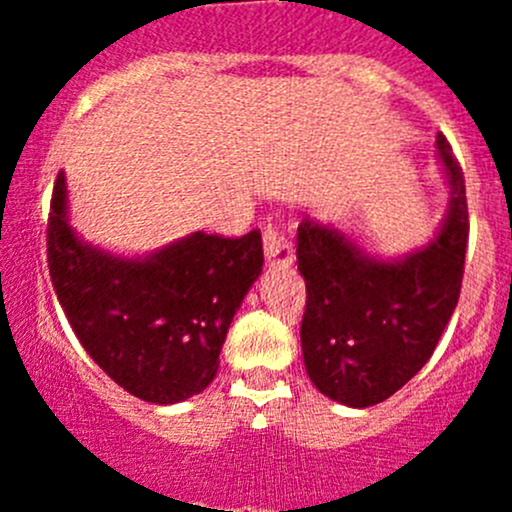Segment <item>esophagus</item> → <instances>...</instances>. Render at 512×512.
Masks as SVG:
<instances>
[{
    "mask_svg": "<svg viewBox=\"0 0 512 512\" xmlns=\"http://www.w3.org/2000/svg\"><path fill=\"white\" fill-rule=\"evenodd\" d=\"M262 242H265V257L270 265H277V267L292 265L294 260L292 245H289V240L280 230H277V227L272 225L267 227L265 235H262Z\"/></svg>",
    "mask_w": 512,
    "mask_h": 512,
    "instance_id": "esophagus-1",
    "label": "esophagus"
}]
</instances>
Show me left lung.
Returning a JSON list of instances; mask_svg holds the SVG:
<instances>
[{"instance_id":"1","label":"left lung","mask_w":512,"mask_h":512,"mask_svg":"<svg viewBox=\"0 0 512 512\" xmlns=\"http://www.w3.org/2000/svg\"><path fill=\"white\" fill-rule=\"evenodd\" d=\"M438 158L451 210L426 250L376 262L327 225L297 227V270L307 285L302 354L312 384L344 406L381 404L431 359L458 304L468 247L466 180L446 136Z\"/></svg>"}]
</instances>
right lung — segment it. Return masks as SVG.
Wrapping results in <instances>:
<instances>
[{
  "label": "right lung",
  "instance_id": "right-lung-1",
  "mask_svg": "<svg viewBox=\"0 0 512 512\" xmlns=\"http://www.w3.org/2000/svg\"><path fill=\"white\" fill-rule=\"evenodd\" d=\"M46 260L56 297L91 359L128 394L175 404L215 379L227 329L265 257L260 230L242 237L195 232L148 260L91 250L66 223L59 173Z\"/></svg>",
  "mask_w": 512,
  "mask_h": 512
}]
</instances>
